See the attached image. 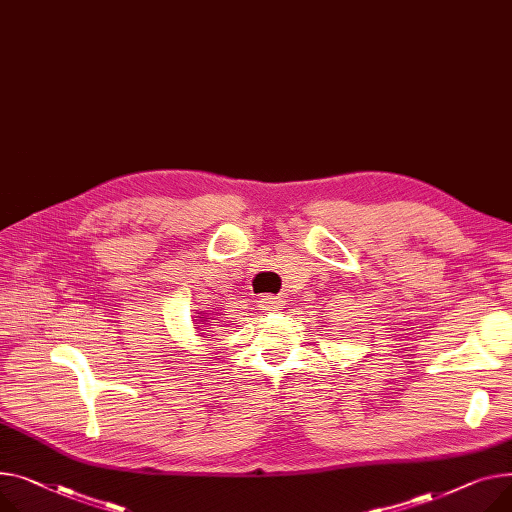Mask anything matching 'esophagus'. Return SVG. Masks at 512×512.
Wrapping results in <instances>:
<instances>
[{
	"instance_id": "1",
	"label": "esophagus",
	"mask_w": 512,
	"mask_h": 512,
	"mask_svg": "<svg viewBox=\"0 0 512 512\" xmlns=\"http://www.w3.org/2000/svg\"><path fill=\"white\" fill-rule=\"evenodd\" d=\"M259 306L263 313H269V311H280L282 309V300L276 298V296H261L259 300Z\"/></svg>"
}]
</instances>
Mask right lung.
<instances>
[{"label": "right lung", "mask_w": 512, "mask_h": 512, "mask_svg": "<svg viewBox=\"0 0 512 512\" xmlns=\"http://www.w3.org/2000/svg\"><path fill=\"white\" fill-rule=\"evenodd\" d=\"M195 321H197V323H199V325H197V327H195V329H199V331H206V329H201V327H208V325H210V323H208V319H206V317H197V319H195ZM203 335H206V333H203Z\"/></svg>", "instance_id": "1"}]
</instances>
